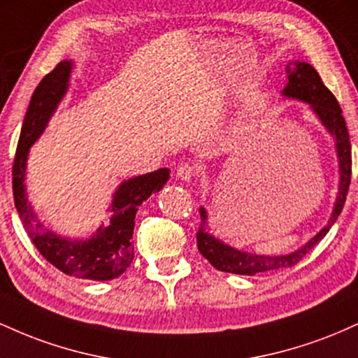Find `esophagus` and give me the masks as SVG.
I'll use <instances>...</instances> for the list:
<instances>
[{"instance_id": "34e87169", "label": "esophagus", "mask_w": 358, "mask_h": 358, "mask_svg": "<svg viewBox=\"0 0 358 358\" xmlns=\"http://www.w3.org/2000/svg\"><path fill=\"white\" fill-rule=\"evenodd\" d=\"M176 176L185 183H190L195 178V168L192 165H182L176 168Z\"/></svg>"}]
</instances>
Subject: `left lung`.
I'll return each mask as SVG.
<instances>
[{
  "label": "left lung",
  "instance_id": "8db88e82",
  "mask_svg": "<svg viewBox=\"0 0 358 358\" xmlns=\"http://www.w3.org/2000/svg\"><path fill=\"white\" fill-rule=\"evenodd\" d=\"M286 85L281 90V96L285 99H296L306 102L313 114L322 122V126L328 131L335 141V153L336 162H338V192L334 203L330 219L327 225L311 237L305 245L287 254H279V256H264V254L245 252L232 245L225 244L219 237L207 231L208 227V212L205 207H200V224L199 232H196V245H199L200 254L207 259L215 269L224 271V273L232 274H244V276H254L259 273H268V271L291 268L301 261L303 257L310 252L311 249L318 244L320 241L327 236L331 225L338 219L342 212L345 199H347L348 185H350L352 175V150H350V138H348V129L345 126V119L342 116L338 102L335 96L330 92L320 79L318 72L315 71L313 65L301 60H289L286 64Z\"/></svg>",
  "mask_w": 358,
  "mask_h": 358
}]
</instances>
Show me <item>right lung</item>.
<instances>
[{
  "label": "right lung",
  "mask_w": 358,
  "mask_h": 358,
  "mask_svg": "<svg viewBox=\"0 0 358 358\" xmlns=\"http://www.w3.org/2000/svg\"><path fill=\"white\" fill-rule=\"evenodd\" d=\"M73 62L64 60L45 76L31 96L24 114L22 134L13 163V196L15 207L23 222L24 231L38 252L69 276L89 281H109L121 276L134 259L131 245L134 231V217L138 207L159 192L170 180V170L159 168L151 173L133 176L119 183L108 207L109 224L101 225L89 237H67L45 227L27 195V162L30 148L47 129L57 108L65 97L71 84Z\"/></svg>",
  "instance_id": "obj_1"
}]
</instances>
